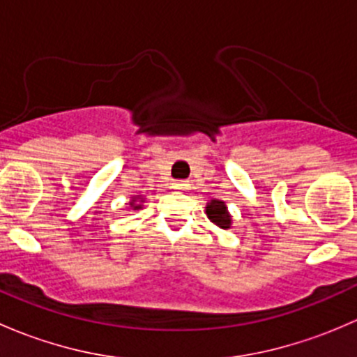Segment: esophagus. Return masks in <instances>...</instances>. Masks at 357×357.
Masks as SVG:
<instances>
[{"instance_id":"obj_1","label":"esophagus","mask_w":357,"mask_h":357,"mask_svg":"<svg viewBox=\"0 0 357 357\" xmlns=\"http://www.w3.org/2000/svg\"><path fill=\"white\" fill-rule=\"evenodd\" d=\"M188 183L186 181H176V183H172V188H176V190H186L188 188Z\"/></svg>"}]
</instances>
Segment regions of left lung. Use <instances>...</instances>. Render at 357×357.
<instances>
[{
  "label": "left lung",
  "mask_w": 357,
  "mask_h": 357,
  "mask_svg": "<svg viewBox=\"0 0 357 357\" xmlns=\"http://www.w3.org/2000/svg\"><path fill=\"white\" fill-rule=\"evenodd\" d=\"M205 212H207V218L215 226H219L222 229L231 228V215H229L228 207H226V204L222 200L214 199L208 202L207 207H205Z\"/></svg>",
  "instance_id": "8db88e82"
}]
</instances>
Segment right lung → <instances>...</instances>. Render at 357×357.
<instances>
[{
    "mask_svg": "<svg viewBox=\"0 0 357 357\" xmlns=\"http://www.w3.org/2000/svg\"><path fill=\"white\" fill-rule=\"evenodd\" d=\"M135 199H138V197H135ZM143 202V200H142ZM131 207L135 208V211H138V208H142V204H136V200L131 202Z\"/></svg>",
    "mask_w": 357,
    "mask_h": 357,
    "instance_id": "right-lung-1",
    "label": "right lung"
}]
</instances>
